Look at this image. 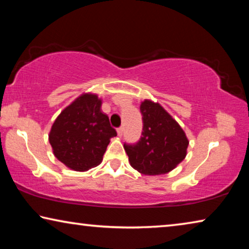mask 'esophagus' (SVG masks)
<instances>
[{"instance_id":"obj_1","label":"esophagus","mask_w":249,"mask_h":249,"mask_svg":"<svg viewBox=\"0 0 249 249\" xmlns=\"http://www.w3.org/2000/svg\"><path fill=\"white\" fill-rule=\"evenodd\" d=\"M123 132H124V128H123V127H120V128H117V135H119L120 137L123 136Z\"/></svg>"}]
</instances>
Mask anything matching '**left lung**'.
Instances as JSON below:
<instances>
[{"instance_id": "left-lung-1", "label": "left lung", "mask_w": 249, "mask_h": 249, "mask_svg": "<svg viewBox=\"0 0 249 249\" xmlns=\"http://www.w3.org/2000/svg\"><path fill=\"white\" fill-rule=\"evenodd\" d=\"M142 137L136 144H124L134 169L146 176L171 171L187 156L189 141L183 129L159 103L145 100L141 104Z\"/></svg>"}]
</instances>
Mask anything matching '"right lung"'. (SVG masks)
Wrapping results in <instances>:
<instances>
[{"mask_svg":"<svg viewBox=\"0 0 249 249\" xmlns=\"http://www.w3.org/2000/svg\"><path fill=\"white\" fill-rule=\"evenodd\" d=\"M101 105L98 95L83 93L58 115L50 129L53 155L74 171L101 163L109 140L117 135Z\"/></svg>","mask_w":249,"mask_h":249,"instance_id":"right-lung-1","label":"right lung"}]
</instances>
